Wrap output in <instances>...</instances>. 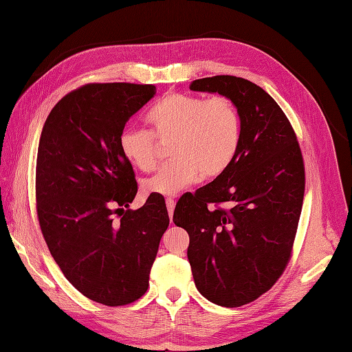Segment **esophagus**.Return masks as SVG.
I'll return each mask as SVG.
<instances>
[{
	"mask_svg": "<svg viewBox=\"0 0 352 352\" xmlns=\"http://www.w3.org/2000/svg\"><path fill=\"white\" fill-rule=\"evenodd\" d=\"M166 208H168L169 217L173 219V213H174V208H175V201L173 198H166Z\"/></svg>",
	"mask_w": 352,
	"mask_h": 352,
	"instance_id": "obj_1",
	"label": "esophagus"
}]
</instances>
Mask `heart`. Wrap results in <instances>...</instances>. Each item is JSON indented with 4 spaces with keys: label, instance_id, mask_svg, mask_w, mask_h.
Masks as SVG:
<instances>
[{
    "label": "heart",
    "instance_id": "obj_1",
    "mask_svg": "<svg viewBox=\"0 0 352 352\" xmlns=\"http://www.w3.org/2000/svg\"><path fill=\"white\" fill-rule=\"evenodd\" d=\"M145 118L157 139L173 138L169 156L174 159L144 179L145 193L177 195L202 177L211 179L222 175L240 148L241 117L234 102L225 96L206 99L174 93L153 104ZM152 135L138 127H124L118 135L121 156L144 173L156 166Z\"/></svg>",
    "mask_w": 352,
    "mask_h": 352
}]
</instances>
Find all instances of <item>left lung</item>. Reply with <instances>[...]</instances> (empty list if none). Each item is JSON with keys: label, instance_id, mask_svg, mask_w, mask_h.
Returning <instances> with one entry per match:
<instances>
[{"label": "left lung", "instance_id": "1", "mask_svg": "<svg viewBox=\"0 0 352 352\" xmlns=\"http://www.w3.org/2000/svg\"><path fill=\"white\" fill-rule=\"evenodd\" d=\"M190 89L234 102L241 142L222 175L178 199L174 223L189 234L187 258L198 291L214 305L240 307L287 268L303 206V156L289 120L256 84L220 75L196 79ZM223 203L228 209L218 207Z\"/></svg>", "mask_w": 352, "mask_h": 352}]
</instances>
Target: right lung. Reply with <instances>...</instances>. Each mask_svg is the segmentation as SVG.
<instances>
[{"instance_id":"add662e5","label":"right lung","mask_w":352,"mask_h":352,"mask_svg":"<svg viewBox=\"0 0 352 352\" xmlns=\"http://www.w3.org/2000/svg\"><path fill=\"white\" fill-rule=\"evenodd\" d=\"M154 94V85L87 84L54 106L40 136V230L65 279L104 306L133 303L146 292L169 225L157 195L129 208L138 183L118 150L120 132Z\"/></svg>"}]
</instances>
